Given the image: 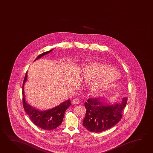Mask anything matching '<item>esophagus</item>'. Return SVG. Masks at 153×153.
<instances>
[{
    "label": "esophagus",
    "instance_id": "1",
    "mask_svg": "<svg viewBox=\"0 0 153 153\" xmlns=\"http://www.w3.org/2000/svg\"><path fill=\"white\" fill-rule=\"evenodd\" d=\"M80 100L78 98H75L72 100V102L73 104H79L80 103Z\"/></svg>",
    "mask_w": 153,
    "mask_h": 153
}]
</instances>
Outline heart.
Masks as SVG:
<instances>
[{
  "label": "heart",
  "mask_w": 153,
  "mask_h": 153,
  "mask_svg": "<svg viewBox=\"0 0 153 153\" xmlns=\"http://www.w3.org/2000/svg\"><path fill=\"white\" fill-rule=\"evenodd\" d=\"M86 81H95L92 87L94 94H99L112 87L118 79L117 71L108 65L94 63L87 67L85 74Z\"/></svg>",
  "instance_id": "1"
}]
</instances>
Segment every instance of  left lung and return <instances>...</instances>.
<instances>
[{
	"label": "left lung",
	"mask_w": 153,
	"mask_h": 153,
	"mask_svg": "<svg viewBox=\"0 0 153 153\" xmlns=\"http://www.w3.org/2000/svg\"><path fill=\"white\" fill-rule=\"evenodd\" d=\"M128 98L120 103L107 105L98 98H90L84 105L86 109L83 126L90 132H100L110 129L120 122Z\"/></svg>",
	"instance_id": "8db88e82"
}]
</instances>
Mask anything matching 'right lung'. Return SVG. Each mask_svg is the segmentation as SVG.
<instances>
[{"label": "right lung", "mask_w": 153, "mask_h": 153, "mask_svg": "<svg viewBox=\"0 0 153 153\" xmlns=\"http://www.w3.org/2000/svg\"><path fill=\"white\" fill-rule=\"evenodd\" d=\"M54 49L49 51L43 53L39 55L35 60H38L43 55L48 54ZM27 79V72L25 75L24 81L22 86V94H23V105L24 110L27 114L33 123L37 126L44 130H51L56 129L61 125L63 121L65 112L67 108L71 105L70 99L63 102L56 107L53 108L46 111H39L35 108L31 107L27 104L25 101L24 92V84Z\"/></svg>", "instance_id": "add662e5"}]
</instances>
